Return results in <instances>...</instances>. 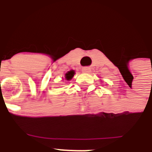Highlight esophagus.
Segmentation results:
<instances>
[{"instance_id":"1","label":"esophagus","mask_w":152,"mask_h":152,"mask_svg":"<svg viewBox=\"0 0 152 152\" xmlns=\"http://www.w3.org/2000/svg\"><path fill=\"white\" fill-rule=\"evenodd\" d=\"M82 71H83V73H90L91 72V69L88 66H86V67H83L82 69Z\"/></svg>"}]
</instances>
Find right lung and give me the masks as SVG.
I'll list each match as a JSON object with an SVG mask.
<instances>
[{"label":"right lung","mask_w":152,"mask_h":152,"mask_svg":"<svg viewBox=\"0 0 152 152\" xmlns=\"http://www.w3.org/2000/svg\"><path fill=\"white\" fill-rule=\"evenodd\" d=\"M73 76H74V71L73 70H70L67 73H66V75H65V76H66V80H69V79H71L73 77Z\"/></svg>","instance_id":"right-lung-1"}]
</instances>
